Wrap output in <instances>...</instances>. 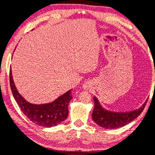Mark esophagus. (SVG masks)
<instances>
[{"label":"esophagus","mask_w":155,"mask_h":155,"mask_svg":"<svg viewBox=\"0 0 155 155\" xmlns=\"http://www.w3.org/2000/svg\"><path fill=\"white\" fill-rule=\"evenodd\" d=\"M83 87H84L85 90H86H86H88V89L90 88V86H89V85H88V84H85L84 86H83Z\"/></svg>","instance_id":"obj_1"}]
</instances>
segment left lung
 I'll list each match as a JSON object with an SVG mask.
<instances>
[{
    "label": "left lung",
    "instance_id": "obj_1",
    "mask_svg": "<svg viewBox=\"0 0 155 155\" xmlns=\"http://www.w3.org/2000/svg\"><path fill=\"white\" fill-rule=\"evenodd\" d=\"M94 109L92 118L97 124L105 129H116L122 127L136 119L143 111L147 100L138 109L127 112H117L108 110L100 104V101L96 97H93Z\"/></svg>",
    "mask_w": 155,
    "mask_h": 155
}]
</instances>
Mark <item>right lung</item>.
Returning a JSON list of instances; mask_svg holds the SVG:
<instances>
[{"label":"right lung","instance_id":"obj_1","mask_svg":"<svg viewBox=\"0 0 155 155\" xmlns=\"http://www.w3.org/2000/svg\"><path fill=\"white\" fill-rule=\"evenodd\" d=\"M10 85L14 97L21 111L35 124L44 127H51L57 126L67 118L69 114L68 105L72 99V90L59 96L51 103L34 104L27 101L18 91L14 82L12 69H10Z\"/></svg>","mask_w":155,"mask_h":155}]
</instances>
